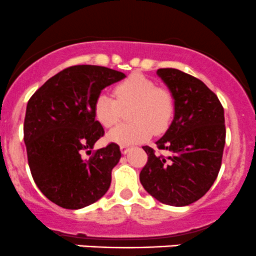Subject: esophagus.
<instances>
[{"label": "esophagus", "instance_id": "esophagus-1", "mask_svg": "<svg viewBox=\"0 0 256 256\" xmlns=\"http://www.w3.org/2000/svg\"><path fill=\"white\" fill-rule=\"evenodd\" d=\"M129 146H120V152H122V154H127L128 152H129Z\"/></svg>", "mask_w": 256, "mask_h": 256}]
</instances>
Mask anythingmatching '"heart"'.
Returning a JSON list of instances; mask_svg holds the SVG:
<instances>
[{
	"label": "heart",
	"mask_w": 256,
	"mask_h": 256,
	"mask_svg": "<svg viewBox=\"0 0 256 256\" xmlns=\"http://www.w3.org/2000/svg\"><path fill=\"white\" fill-rule=\"evenodd\" d=\"M116 97L102 92L93 104L94 117L103 127L117 124L122 107H130V124L118 126L108 134V139L120 146L146 142L152 132L160 133L168 126L174 110L170 92L156 87V82L142 74H133L116 87Z\"/></svg>",
	"instance_id": "heart-1"
}]
</instances>
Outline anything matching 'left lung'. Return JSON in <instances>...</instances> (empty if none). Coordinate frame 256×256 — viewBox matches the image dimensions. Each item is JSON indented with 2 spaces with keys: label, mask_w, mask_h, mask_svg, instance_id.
<instances>
[{
  "label": "left lung",
  "mask_w": 256,
  "mask_h": 256,
  "mask_svg": "<svg viewBox=\"0 0 256 256\" xmlns=\"http://www.w3.org/2000/svg\"><path fill=\"white\" fill-rule=\"evenodd\" d=\"M158 77L174 100V116L158 149L146 146L148 162L139 174L143 188L163 204L186 206L210 189L220 170L225 146L224 108L200 80L176 68H160Z\"/></svg>",
  "instance_id": "left-lung-1"
}]
</instances>
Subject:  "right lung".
<instances>
[{
    "mask_svg": "<svg viewBox=\"0 0 256 256\" xmlns=\"http://www.w3.org/2000/svg\"><path fill=\"white\" fill-rule=\"evenodd\" d=\"M127 76L100 66H73L47 80L30 98L24 134L34 183L46 198L64 209L84 208L110 189L112 169L120 162L116 143L83 159L104 129L93 104L108 86Z\"/></svg>",
    "mask_w": 256,
    "mask_h": 256,
    "instance_id": "1",
    "label": "right lung"
}]
</instances>
